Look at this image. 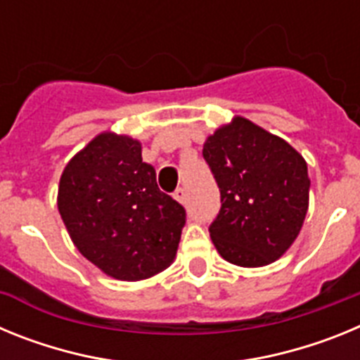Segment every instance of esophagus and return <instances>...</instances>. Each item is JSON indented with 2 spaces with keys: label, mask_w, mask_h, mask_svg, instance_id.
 I'll return each instance as SVG.
<instances>
[{
  "label": "esophagus",
  "mask_w": 360,
  "mask_h": 360,
  "mask_svg": "<svg viewBox=\"0 0 360 360\" xmlns=\"http://www.w3.org/2000/svg\"><path fill=\"white\" fill-rule=\"evenodd\" d=\"M173 196H174V200H176V202H180V203H186V200H187L186 189H184V187H180V189L174 191Z\"/></svg>",
  "instance_id": "34e87169"
}]
</instances>
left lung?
I'll list each match as a JSON object with an SVG mask.
<instances>
[{"label": "left lung", "instance_id": "obj_1", "mask_svg": "<svg viewBox=\"0 0 360 360\" xmlns=\"http://www.w3.org/2000/svg\"><path fill=\"white\" fill-rule=\"evenodd\" d=\"M203 158L221 196L218 216L209 225L219 256L249 269L279 259L297 238L308 211L304 158L243 117L207 136Z\"/></svg>", "mask_w": 360, "mask_h": 360}]
</instances>
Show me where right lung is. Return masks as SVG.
<instances>
[{"instance_id":"right-lung-1","label":"right lung","mask_w":360,"mask_h":360,"mask_svg":"<svg viewBox=\"0 0 360 360\" xmlns=\"http://www.w3.org/2000/svg\"><path fill=\"white\" fill-rule=\"evenodd\" d=\"M57 207L79 252L120 281H141L173 263L186 209L158 189L141 142L101 133L66 164Z\"/></svg>"}]
</instances>
